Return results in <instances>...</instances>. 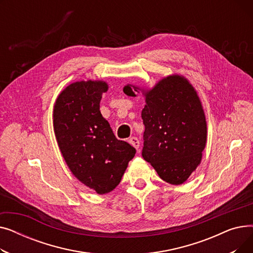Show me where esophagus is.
<instances>
[{
    "instance_id": "obj_1",
    "label": "esophagus",
    "mask_w": 253,
    "mask_h": 253,
    "mask_svg": "<svg viewBox=\"0 0 253 253\" xmlns=\"http://www.w3.org/2000/svg\"><path fill=\"white\" fill-rule=\"evenodd\" d=\"M129 143L132 145V147H134L136 150H138V148H139V140L137 139V137H131L130 139H129Z\"/></svg>"
}]
</instances>
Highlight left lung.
<instances>
[{"label":"left lung","mask_w":253,"mask_h":253,"mask_svg":"<svg viewBox=\"0 0 253 253\" xmlns=\"http://www.w3.org/2000/svg\"><path fill=\"white\" fill-rule=\"evenodd\" d=\"M132 88L145 97L143 159L166 182L183 183L200 165L207 141L205 113L196 89L181 75L167 76L149 90L128 84L123 91L128 95Z\"/></svg>","instance_id":"obj_1"}]
</instances>
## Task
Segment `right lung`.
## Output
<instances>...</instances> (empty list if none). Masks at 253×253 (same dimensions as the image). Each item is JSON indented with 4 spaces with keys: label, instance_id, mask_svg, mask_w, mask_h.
Listing matches in <instances>:
<instances>
[{
    "label": "right lung",
    "instance_id": "1",
    "mask_svg": "<svg viewBox=\"0 0 253 253\" xmlns=\"http://www.w3.org/2000/svg\"><path fill=\"white\" fill-rule=\"evenodd\" d=\"M109 85L101 80L65 87L53 106V128L59 150L74 176L99 195L112 192L136 151L119 140L99 111Z\"/></svg>",
    "mask_w": 253,
    "mask_h": 253
}]
</instances>
